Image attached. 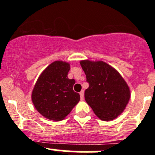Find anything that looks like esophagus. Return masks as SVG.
Here are the masks:
<instances>
[{"label": "esophagus", "instance_id": "34e87169", "mask_svg": "<svg viewBox=\"0 0 155 155\" xmlns=\"http://www.w3.org/2000/svg\"><path fill=\"white\" fill-rule=\"evenodd\" d=\"M79 94H80L81 101H83L84 100V91H81L79 92Z\"/></svg>", "mask_w": 155, "mask_h": 155}]
</instances>
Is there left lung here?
I'll use <instances>...</instances> for the list:
<instances>
[{"label":"left lung","instance_id":"left-lung-1","mask_svg":"<svg viewBox=\"0 0 155 155\" xmlns=\"http://www.w3.org/2000/svg\"><path fill=\"white\" fill-rule=\"evenodd\" d=\"M89 87L85 99L95 115L103 121H112L121 115L130 97L127 84L120 73L101 61H80Z\"/></svg>","mask_w":155,"mask_h":155}]
</instances>
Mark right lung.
Listing matches in <instances>:
<instances>
[{
  "mask_svg": "<svg viewBox=\"0 0 155 155\" xmlns=\"http://www.w3.org/2000/svg\"><path fill=\"white\" fill-rule=\"evenodd\" d=\"M70 64L56 61L45 69L34 85L31 99L36 109L45 118L63 120L80 100L73 91L76 81L68 79Z\"/></svg>",
  "mask_w": 155,
  "mask_h": 155,
  "instance_id": "obj_1",
  "label": "right lung"
}]
</instances>
